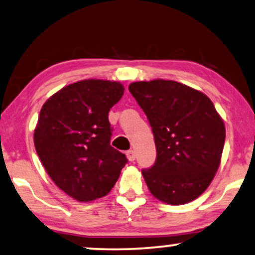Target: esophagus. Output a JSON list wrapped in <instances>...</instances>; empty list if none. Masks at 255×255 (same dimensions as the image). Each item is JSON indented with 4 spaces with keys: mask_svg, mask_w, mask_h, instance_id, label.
Listing matches in <instances>:
<instances>
[{
    "mask_svg": "<svg viewBox=\"0 0 255 255\" xmlns=\"http://www.w3.org/2000/svg\"><path fill=\"white\" fill-rule=\"evenodd\" d=\"M126 155H127V158L129 159L130 162L135 161V157H136V155H135V150H133V149H130V150H128L127 152H126Z\"/></svg>",
    "mask_w": 255,
    "mask_h": 255,
    "instance_id": "obj_1",
    "label": "esophagus"
}]
</instances>
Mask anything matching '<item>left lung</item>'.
Here are the masks:
<instances>
[{"label": "left lung", "instance_id": "obj_1", "mask_svg": "<svg viewBox=\"0 0 255 255\" xmlns=\"http://www.w3.org/2000/svg\"><path fill=\"white\" fill-rule=\"evenodd\" d=\"M128 88L155 138V164L142 170L149 191L170 205L195 201L216 176L225 143V125L215 105L174 80L135 81Z\"/></svg>", "mask_w": 255, "mask_h": 255}]
</instances>
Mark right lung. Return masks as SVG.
<instances>
[{
  "mask_svg": "<svg viewBox=\"0 0 255 255\" xmlns=\"http://www.w3.org/2000/svg\"><path fill=\"white\" fill-rule=\"evenodd\" d=\"M119 81L85 79L51 96L40 110L33 143L54 184L78 202L111 191L126 155L111 145L108 112L124 96Z\"/></svg>",
  "mask_w": 255,
  "mask_h": 255,
  "instance_id": "1",
  "label": "right lung"
}]
</instances>
